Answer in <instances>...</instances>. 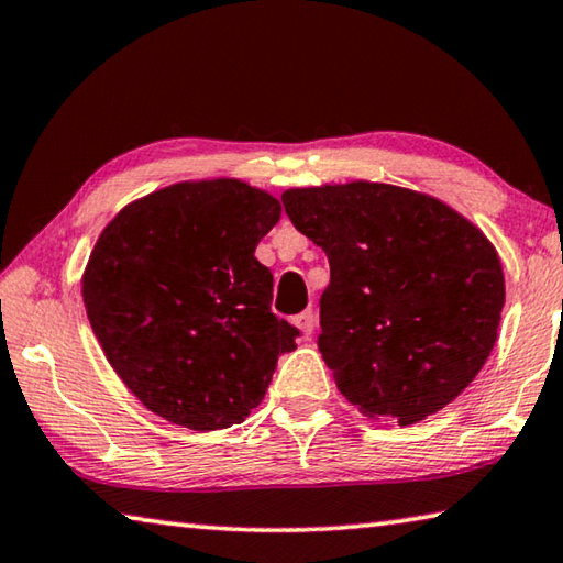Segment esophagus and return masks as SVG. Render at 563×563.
Returning a JSON list of instances; mask_svg holds the SVG:
<instances>
[{
    "label": "esophagus",
    "mask_w": 563,
    "mask_h": 563,
    "mask_svg": "<svg viewBox=\"0 0 563 563\" xmlns=\"http://www.w3.org/2000/svg\"><path fill=\"white\" fill-rule=\"evenodd\" d=\"M295 324L300 327V332H302L305 336H310V334L314 332V312H312V310L300 312L298 317H295Z\"/></svg>",
    "instance_id": "obj_1"
}]
</instances>
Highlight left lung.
<instances>
[{
    "label": "left lung",
    "mask_w": 563,
    "mask_h": 563,
    "mask_svg": "<svg viewBox=\"0 0 563 563\" xmlns=\"http://www.w3.org/2000/svg\"><path fill=\"white\" fill-rule=\"evenodd\" d=\"M283 207L330 261L317 346L346 401L408 426L463 394L505 305L485 233L428 194L379 181L288 189Z\"/></svg>",
    "instance_id": "left-lung-1"
}]
</instances>
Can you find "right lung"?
<instances>
[{
  "label": "right lung",
  "mask_w": 563,
  "mask_h": 563,
  "mask_svg": "<svg viewBox=\"0 0 563 563\" xmlns=\"http://www.w3.org/2000/svg\"><path fill=\"white\" fill-rule=\"evenodd\" d=\"M280 219L239 179L172 184L128 203L84 273L90 327L132 394L169 423L219 431L263 401L298 327L273 314L255 246Z\"/></svg>",
  "instance_id": "add662e5"
}]
</instances>
